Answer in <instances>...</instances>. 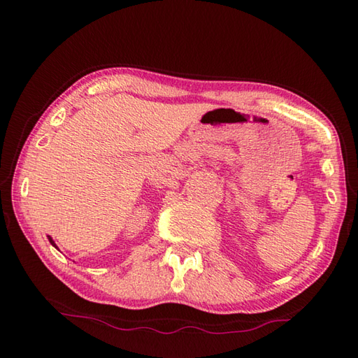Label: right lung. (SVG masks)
Here are the masks:
<instances>
[{
	"label": "right lung",
	"instance_id": "add662e5",
	"mask_svg": "<svg viewBox=\"0 0 358 358\" xmlns=\"http://www.w3.org/2000/svg\"><path fill=\"white\" fill-rule=\"evenodd\" d=\"M49 241H50V243H52V245H53V246H55V243H53V240H52V238H50V237H49Z\"/></svg>",
	"mask_w": 358,
	"mask_h": 358
}]
</instances>
